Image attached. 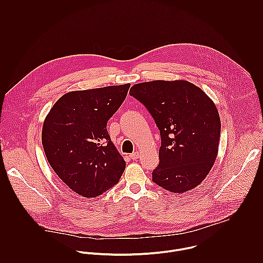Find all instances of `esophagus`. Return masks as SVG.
<instances>
[{"mask_svg": "<svg viewBox=\"0 0 263 263\" xmlns=\"http://www.w3.org/2000/svg\"><path fill=\"white\" fill-rule=\"evenodd\" d=\"M129 157H130L132 160H137V159H139V157H140V153H139V152H134L133 154L129 155Z\"/></svg>", "mask_w": 263, "mask_h": 263, "instance_id": "esophagus-1", "label": "esophagus"}]
</instances>
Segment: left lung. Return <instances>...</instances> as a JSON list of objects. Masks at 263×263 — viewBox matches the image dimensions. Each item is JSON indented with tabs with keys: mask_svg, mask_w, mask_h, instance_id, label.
<instances>
[{
	"mask_svg": "<svg viewBox=\"0 0 263 263\" xmlns=\"http://www.w3.org/2000/svg\"><path fill=\"white\" fill-rule=\"evenodd\" d=\"M129 94L146 106L160 130L153 182L174 193L196 187L219 150L221 119L215 103L200 88L180 80L136 84Z\"/></svg>",
	"mask_w": 263,
	"mask_h": 263,
	"instance_id": "obj_1",
	"label": "left lung"
}]
</instances>
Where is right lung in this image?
Here are the masks:
<instances>
[{"label":"right lung","instance_id":"right-lung-1","mask_svg":"<svg viewBox=\"0 0 263 263\" xmlns=\"http://www.w3.org/2000/svg\"><path fill=\"white\" fill-rule=\"evenodd\" d=\"M129 86L69 92L45 117L41 142L47 161L62 181L81 196L104 193L125 169L106 126Z\"/></svg>","mask_w":263,"mask_h":263}]
</instances>
